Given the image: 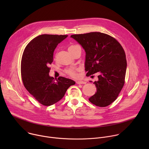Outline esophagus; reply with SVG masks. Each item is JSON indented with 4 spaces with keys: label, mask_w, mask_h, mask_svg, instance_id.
<instances>
[{
    "label": "esophagus",
    "mask_w": 149,
    "mask_h": 149,
    "mask_svg": "<svg viewBox=\"0 0 149 149\" xmlns=\"http://www.w3.org/2000/svg\"><path fill=\"white\" fill-rule=\"evenodd\" d=\"M77 84H86V82L85 81H82V80H79V81H77Z\"/></svg>",
    "instance_id": "1"
}]
</instances>
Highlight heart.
<instances>
[{
    "label": "heart",
    "instance_id": "b5f03b06",
    "mask_svg": "<svg viewBox=\"0 0 149 149\" xmlns=\"http://www.w3.org/2000/svg\"><path fill=\"white\" fill-rule=\"evenodd\" d=\"M76 46H77V45H71L68 48V51L71 49L74 48ZM77 70H78V69H76V68H70V69H68V70H67L66 71V72L70 76H71V77H76L77 76Z\"/></svg>",
    "mask_w": 149,
    "mask_h": 149
}]
</instances>
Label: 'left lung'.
Here are the masks:
<instances>
[{
  "mask_svg": "<svg viewBox=\"0 0 149 149\" xmlns=\"http://www.w3.org/2000/svg\"><path fill=\"white\" fill-rule=\"evenodd\" d=\"M71 37L86 52V75L100 73L98 80L94 82L97 92L89 101L101 107L109 105L116 100L124 84L127 61L123 47L116 39L101 32L72 35Z\"/></svg>",
  "mask_w": 149,
  "mask_h": 149,
  "instance_id": "8db88e82",
  "label": "left lung"
}]
</instances>
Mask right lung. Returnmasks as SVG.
Wrapping results in <instances>:
<instances>
[{
	"label": "right lung",
	"instance_id": "add662e5",
	"mask_svg": "<svg viewBox=\"0 0 149 149\" xmlns=\"http://www.w3.org/2000/svg\"><path fill=\"white\" fill-rule=\"evenodd\" d=\"M68 35H39L26 45L21 61V75L28 92L41 104L49 106L61 100L75 82L60 77L55 81L49 75V65L58 44Z\"/></svg>",
	"mask_w": 149,
	"mask_h": 149
}]
</instances>
